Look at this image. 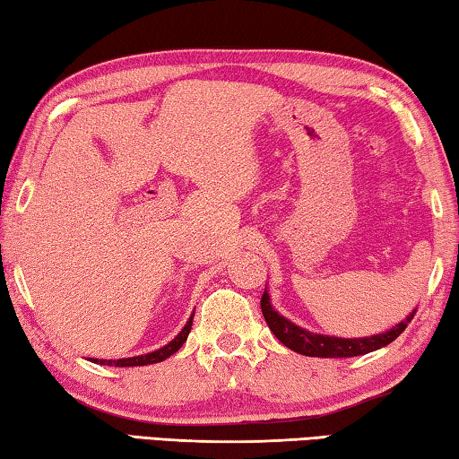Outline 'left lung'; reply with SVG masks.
I'll list each match as a JSON object with an SVG mask.
<instances>
[{
	"label": "left lung",
	"mask_w": 459,
	"mask_h": 459,
	"mask_svg": "<svg viewBox=\"0 0 459 459\" xmlns=\"http://www.w3.org/2000/svg\"><path fill=\"white\" fill-rule=\"evenodd\" d=\"M261 312L271 332H273L277 340L290 348V351L304 356H317V359H351V356L368 354L372 351H378V348L391 344L394 338L401 336L403 330L409 325V322L413 320L417 309H413L405 320L399 322L397 325H393L391 330H386L383 333H375V336H367V338H336V336H325V333L299 328L298 324L290 322L285 316L275 312V307L271 306L267 287L261 298Z\"/></svg>",
	"instance_id": "obj_1"
}]
</instances>
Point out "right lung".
<instances>
[{
  "mask_svg": "<svg viewBox=\"0 0 459 459\" xmlns=\"http://www.w3.org/2000/svg\"><path fill=\"white\" fill-rule=\"evenodd\" d=\"M192 320H194V314L190 316V320L186 322L182 332L178 333V336L172 342H168L166 346H161L160 351H155V352H147V354H142V356H131V359H117V360H99V359H91V360L97 362V364H107V367H145V364L161 362V360L169 359V356H172L174 352L180 351L186 338H188L190 330H192Z\"/></svg>",
  "mask_w": 459,
  "mask_h": 459,
  "instance_id": "1",
  "label": "right lung"
}]
</instances>
